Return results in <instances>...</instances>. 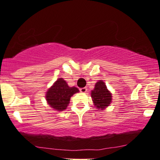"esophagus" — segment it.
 I'll list each match as a JSON object with an SVG mask.
<instances>
[{
	"label": "esophagus",
	"instance_id": "obj_1",
	"mask_svg": "<svg viewBox=\"0 0 160 160\" xmlns=\"http://www.w3.org/2000/svg\"><path fill=\"white\" fill-rule=\"evenodd\" d=\"M80 91L82 92V93H86V92H87V88H86V87L84 88H80Z\"/></svg>",
	"mask_w": 160,
	"mask_h": 160
}]
</instances>
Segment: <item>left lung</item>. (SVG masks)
<instances>
[{
	"instance_id": "8db88e82",
	"label": "left lung",
	"mask_w": 160,
	"mask_h": 160,
	"mask_svg": "<svg viewBox=\"0 0 160 160\" xmlns=\"http://www.w3.org/2000/svg\"><path fill=\"white\" fill-rule=\"evenodd\" d=\"M91 97L96 108L103 110L109 107L112 102V94L107 89L103 80L96 82L95 88L91 92Z\"/></svg>"
}]
</instances>
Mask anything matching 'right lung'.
Returning a JSON list of instances; mask_svg holds the SVG:
<instances>
[{"label":"right lung","mask_w":160,"mask_h":160,"mask_svg":"<svg viewBox=\"0 0 160 160\" xmlns=\"http://www.w3.org/2000/svg\"><path fill=\"white\" fill-rule=\"evenodd\" d=\"M78 92V88L70 87L63 78H59L46 92V101L55 110L63 111L68 107L71 97Z\"/></svg>","instance_id":"add662e5"}]
</instances>
